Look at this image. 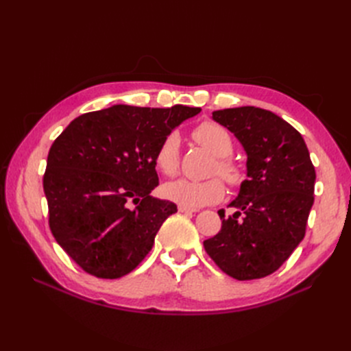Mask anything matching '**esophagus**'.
Wrapping results in <instances>:
<instances>
[{"label":"esophagus","mask_w":351,"mask_h":351,"mask_svg":"<svg viewBox=\"0 0 351 351\" xmlns=\"http://www.w3.org/2000/svg\"><path fill=\"white\" fill-rule=\"evenodd\" d=\"M178 210L180 212H184V214H192V212H196V209L187 208V206H183V205H178Z\"/></svg>","instance_id":"34e87169"}]
</instances>
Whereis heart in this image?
<instances>
[{"instance_id":"obj_1","label":"heart","mask_w":351,"mask_h":351,"mask_svg":"<svg viewBox=\"0 0 351 351\" xmlns=\"http://www.w3.org/2000/svg\"><path fill=\"white\" fill-rule=\"evenodd\" d=\"M192 139L217 158L212 173H217L230 186H237L241 183V169L228 158L234 149V143H232L231 134L226 127L212 121H205L192 130ZM155 164L159 171L168 177H174L178 173L180 139L176 133H169L158 146ZM224 186L218 178H209L204 180V182L180 178L164 186V195L168 199L187 208L217 204L224 197Z\"/></svg>"}]
</instances>
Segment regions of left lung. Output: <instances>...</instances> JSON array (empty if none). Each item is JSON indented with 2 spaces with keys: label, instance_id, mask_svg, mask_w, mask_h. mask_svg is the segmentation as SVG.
<instances>
[{
  "label": "left lung",
  "instance_id": "8db88e82",
  "mask_svg": "<svg viewBox=\"0 0 351 351\" xmlns=\"http://www.w3.org/2000/svg\"><path fill=\"white\" fill-rule=\"evenodd\" d=\"M224 125L247 155V178L228 206L221 231L204 241L206 253L230 277L246 281L277 271L299 246L313 205L315 167L302 134L268 110H218Z\"/></svg>",
  "mask_w": 351,
  "mask_h": 351
}]
</instances>
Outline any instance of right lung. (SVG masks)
I'll return each instance as SVG.
<instances>
[{"instance_id":"right-lung-1","label":"right lung","mask_w":351,"mask_h":351,"mask_svg":"<svg viewBox=\"0 0 351 351\" xmlns=\"http://www.w3.org/2000/svg\"><path fill=\"white\" fill-rule=\"evenodd\" d=\"M200 108L112 105L74 119L52 143L44 192L49 228L79 267L98 278L132 272L177 212L149 193L158 146Z\"/></svg>"}]
</instances>
